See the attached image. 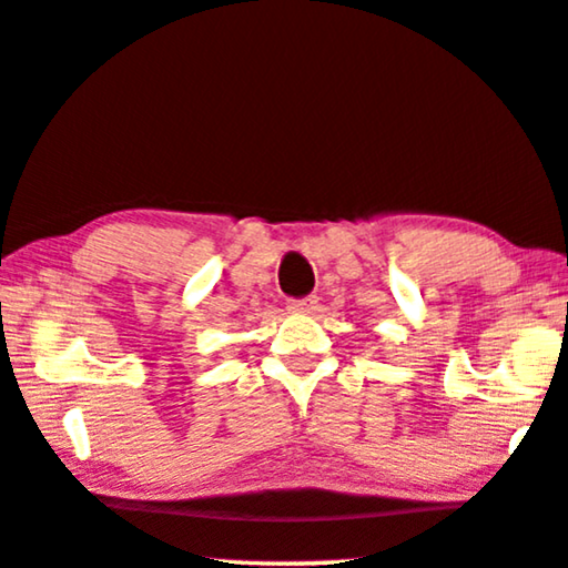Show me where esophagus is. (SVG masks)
<instances>
[{"label":"esophagus","mask_w":568,"mask_h":568,"mask_svg":"<svg viewBox=\"0 0 568 568\" xmlns=\"http://www.w3.org/2000/svg\"><path fill=\"white\" fill-rule=\"evenodd\" d=\"M316 304H320L316 296H306V298L288 301V308H291V312H298V314H308V312H314Z\"/></svg>","instance_id":"esophagus-1"}]
</instances>
